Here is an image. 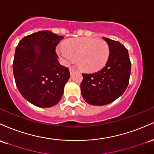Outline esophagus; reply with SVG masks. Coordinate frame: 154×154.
Segmentation results:
<instances>
[{"label":"esophagus","mask_w":154,"mask_h":154,"mask_svg":"<svg viewBox=\"0 0 154 154\" xmlns=\"http://www.w3.org/2000/svg\"><path fill=\"white\" fill-rule=\"evenodd\" d=\"M69 70H70V73L71 74V75H72V73H73L74 72H75V69L72 68H69Z\"/></svg>","instance_id":"34e87169"}]
</instances>
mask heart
<instances>
[{
	"label": "heart",
	"instance_id": "1",
	"mask_svg": "<svg viewBox=\"0 0 154 154\" xmlns=\"http://www.w3.org/2000/svg\"><path fill=\"white\" fill-rule=\"evenodd\" d=\"M57 53L63 63L70 64L77 59L84 71L92 72L105 66L109 57V46L105 41L95 38L82 37L69 39L63 46L57 48Z\"/></svg>",
	"mask_w": 154,
	"mask_h": 154
}]
</instances>
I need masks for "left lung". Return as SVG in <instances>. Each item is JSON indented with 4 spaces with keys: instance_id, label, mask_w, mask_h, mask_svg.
Returning a JSON list of instances; mask_svg holds the SVG:
<instances>
[{
    "instance_id": "obj_1",
    "label": "left lung",
    "mask_w": 154,
    "mask_h": 154,
    "mask_svg": "<svg viewBox=\"0 0 154 154\" xmlns=\"http://www.w3.org/2000/svg\"><path fill=\"white\" fill-rule=\"evenodd\" d=\"M103 39L110 51L105 66L94 73H82V97L86 103L93 105L109 104L122 96L128 86L131 72L127 49L119 41L105 37Z\"/></svg>"
}]
</instances>
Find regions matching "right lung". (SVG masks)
<instances>
[{"label":"right lung","mask_w":154,"mask_h":154,"mask_svg":"<svg viewBox=\"0 0 154 154\" xmlns=\"http://www.w3.org/2000/svg\"><path fill=\"white\" fill-rule=\"evenodd\" d=\"M49 30L25 36L15 50L13 72L18 90L26 100L40 108H50L61 100L70 78L55 52L63 38Z\"/></svg>","instance_id":"add662e5"}]
</instances>
